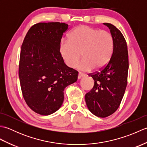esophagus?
Wrapping results in <instances>:
<instances>
[{
  "label": "esophagus",
  "instance_id": "obj_1",
  "mask_svg": "<svg viewBox=\"0 0 147 147\" xmlns=\"http://www.w3.org/2000/svg\"><path fill=\"white\" fill-rule=\"evenodd\" d=\"M83 76H85V74L82 73H78V78L80 79L81 78L83 77Z\"/></svg>",
  "mask_w": 147,
  "mask_h": 147
}]
</instances>
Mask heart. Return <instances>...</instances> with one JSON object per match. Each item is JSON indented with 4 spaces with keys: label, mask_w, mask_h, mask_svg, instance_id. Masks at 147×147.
Masks as SVG:
<instances>
[{
    "label": "heart",
    "mask_w": 147,
    "mask_h": 147,
    "mask_svg": "<svg viewBox=\"0 0 147 147\" xmlns=\"http://www.w3.org/2000/svg\"><path fill=\"white\" fill-rule=\"evenodd\" d=\"M59 51L68 67H75L82 55L80 69L89 71L93 67L99 69L110 61L113 51V38L106 30L80 25L69 33L67 40L61 43Z\"/></svg>",
    "instance_id": "b5f03b06"
}]
</instances>
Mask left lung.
<instances>
[{"label":"left lung","instance_id":"left-lung-1","mask_svg":"<svg viewBox=\"0 0 147 147\" xmlns=\"http://www.w3.org/2000/svg\"><path fill=\"white\" fill-rule=\"evenodd\" d=\"M107 26L113 38L110 61L100 71L90 74L94 80L93 88L85 95L87 107L93 114L106 117L117 111L125 92L129 68L127 43L123 34L113 24Z\"/></svg>","mask_w":147,"mask_h":147}]
</instances>
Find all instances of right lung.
<instances>
[{
	"label": "right lung",
	"instance_id": "1",
	"mask_svg": "<svg viewBox=\"0 0 147 147\" xmlns=\"http://www.w3.org/2000/svg\"><path fill=\"white\" fill-rule=\"evenodd\" d=\"M68 24L39 23L30 28L21 46L19 78L23 98L36 113L48 115L64 101V90L76 82L78 72L65 64L60 47Z\"/></svg>",
	"mask_w": 147,
	"mask_h": 147
}]
</instances>
